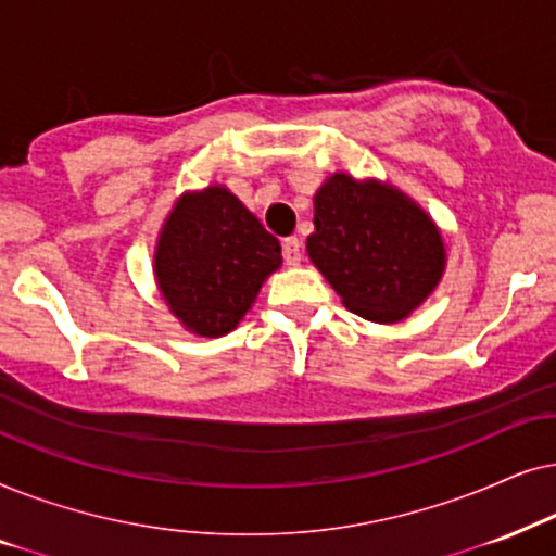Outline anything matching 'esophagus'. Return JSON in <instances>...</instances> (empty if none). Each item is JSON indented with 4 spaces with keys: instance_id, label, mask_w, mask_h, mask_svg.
<instances>
[{
    "instance_id": "esophagus-1",
    "label": "esophagus",
    "mask_w": 556,
    "mask_h": 556,
    "mask_svg": "<svg viewBox=\"0 0 556 556\" xmlns=\"http://www.w3.org/2000/svg\"><path fill=\"white\" fill-rule=\"evenodd\" d=\"M282 256H285V264H290V266L300 264L302 243H300L298 236H290V239L282 241Z\"/></svg>"
}]
</instances>
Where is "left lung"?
I'll use <instances>...</instances> for the list:
<instances>
[{"mask_svg": "<svg viewBox=\"0 0 556 556\" xmlns=\"http://www.w3.org/2000/svg\"><path fill=\"white\" fill-rule=\"evenodd\" d=\"M307 254L351 313L396 323L417 309L445 269L440 231L404 192L332 175L315 195Z\"/></svg>", "mask_w": 556, "mask_h": 556, "instance_id": "obj_1", "label": "left lung"}]
</instances>
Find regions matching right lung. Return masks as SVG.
Listing matches in <instances>:
<instances>
[{"label": "right lung", "mask_w": 556, "mask_h": 556, "mask_svg": "<svg viewBox=\"0 0 556 556\" xmlns=\"http://www.w3.org/2000/svg\"><path fill=\"white\" fill-rule=\"evenodd\" d=\"M279 264V241L218 185L177 201L154 254L162 298L185 328L205 338L231 332Z\"/></svg>", "instance_id": "right-lung-1"}]
</instances>
